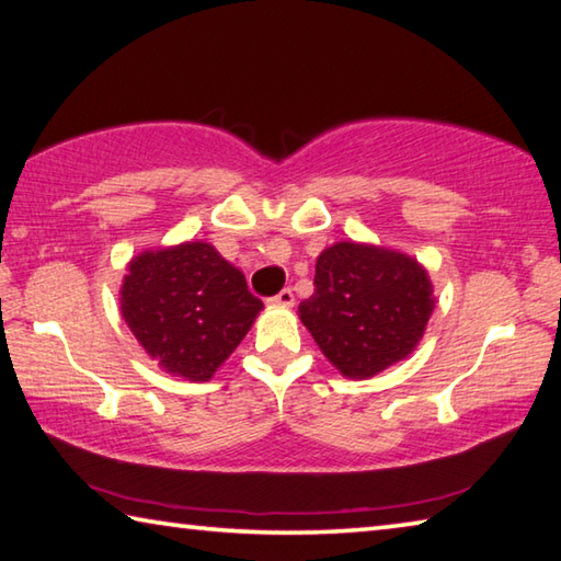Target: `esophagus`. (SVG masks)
<instances>
[{
    "instance_id": "obj_1",
    "label": "esophagus",
    "mask_w": 561,
    "mask_h": 561,
    "mask_svg": "<svg viewBox=\"0 0 561 561\" xmlns=\"http://www.w3.org/2000/svg\"><path fill=\"white\" fill-rule=\"evenodd\" d=\"M293 290L290 288H283L278 296H273V298H268V306H280V308H290L293 306Z\"/></svg>"
}]
</instances>
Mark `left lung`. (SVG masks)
<instances>
[{
  "label": "left lung",
  "instance_id": "1",
  "mask_svg": "<svg viewBox=\"0 0 561 561\" xmlns=\"http://www.w3.org/2000/svg\"><path fill=\"white\" fill-rule=\"evenodd\" d=\"M434 312V286L407 253L340 241L318 255L316 293L298 306L332 367L367 379L409 357Z\"/></svg>",
  "mask_w": 561,
  "mask_h": 561
}]
</instances>
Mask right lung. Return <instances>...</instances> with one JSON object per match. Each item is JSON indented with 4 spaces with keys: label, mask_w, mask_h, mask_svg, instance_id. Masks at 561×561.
I'll list each match as a JSON object with an SVG mask.
<instances>
[{
    "label": "right lung",
    "mask_w": 561,
    "mask_h": 561,
    "mask_svg": "<svg viewBox=\"0 0 561 561\" xmlns=\"http://www.w3.org/2000/svg\"><path fill=\"white\" fill-rule=\"evenodd\" d=\"M121 310L164 371L209 381L263 310L243 273L206 241L142 251L127 263Z\"/></svg>",
    "instance_id": "1"
}]
</instances>
